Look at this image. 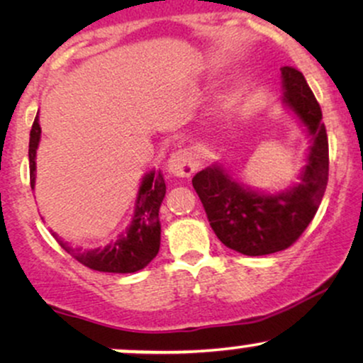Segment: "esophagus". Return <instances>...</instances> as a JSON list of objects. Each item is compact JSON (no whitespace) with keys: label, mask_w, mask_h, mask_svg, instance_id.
Masks as SVG:
<instances>
[{"label":"esophagus","mask_w":363,"mask_h":363,"mask_svg":"<svg viewBox=\"0 0 363 363\" xmlns=\"http://www.w3.org/2000/svg\"><path fill=\"white\" fill-rule=\"evenodd\" d=\"M198 167V160L193 155V152L187 148L176 150L169 158L167 169L170 174L177 177H191Z\"/></svg>","instance_id":"34e87169"}]
</instances>
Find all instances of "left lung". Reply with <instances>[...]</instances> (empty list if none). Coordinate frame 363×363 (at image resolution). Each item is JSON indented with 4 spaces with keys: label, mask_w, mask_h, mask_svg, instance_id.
Here are the masks:
<instances>
[{
    "label": "left lung",
    "mask_w": 363,
    "mask_h": 363,
    "mask_svg": "<svg viewBox=\"0 0 363 363\" xmlns=\"http://www.w3.org/2000/svg\"><path fill=\"white\" fill-rule=\"evenodd\" d=\"M285 102L312 136L309 164L301 184L280 194L242 187L222 169L208 167L193 177L211 228L222 244L245 256H264L290 247L314 218L328 186L329 148L319 102L297 68L283 66Z\"/></svg>",
    "instance_id": "left-lung-1"
}]
</instances>
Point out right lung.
<instances>
[{"label":"right lung","instance_id":"1","mask_svg":"<svg viewBox=\"0 0 363 363\" xmlns=\"http://www.w3.org/2000/svg\"><path fill=\"white\" fill-rule=\"evenodd\" d=\"M40 140L39 118H35L28 141V162H30V187L35 184V152ZM165 196V181L160 172H150L141 182L136 198L135 218L129 225L126 235L121 237L112 245L94 251L73 249L60 242L73 259L86 268L106 273H135L145 268L158 254L160 249V222L158 210Z\"/></svg>","mask_w":363,"mask_h":363}]
</instances>
